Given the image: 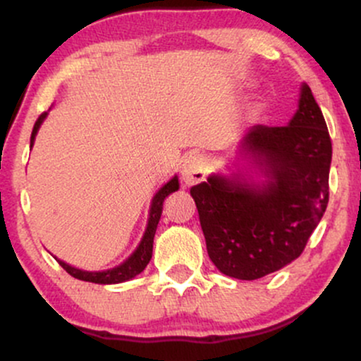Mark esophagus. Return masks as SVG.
Returning <instances> with one entry per match:
<instances>
[{"mask_svg": "<svg viewBox=\"0 0 361 361\" xmlns=\"http://www.w3.org/2000/svg\"><path fill=\"white\" fill-rule=\"evenodd\" d=\"M207 157L204 154H190L185 157L181 166V180L186 185H197L205 180L207 176Z\"/></svg>", "mask_w": 361, "mask_h": 361, "instance_id": "obj_1", "label": "esophagus"}]
</instances>
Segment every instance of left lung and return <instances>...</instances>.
Instances as JSON below:
<instances>
[{
    "mask_svg": "<svg viewBox=\"0 0 361 361\" xmlns=\"http://www.w3.org/2000/svg\"><path fill=\"white\" fill-rule=\"evenodd\" d=\"M243 147L264 183L214 175L190 193L212 263L227 276L256 280L299 258L329 202L333 144L309 86L288 126L252 127Z\"/></svg>",
    "mask_w": 361,
    "mask_h": 361,
    "instance_id": "1",
    "label": "left lung"
}]
</instances>
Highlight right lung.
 Masks as SVG:
<instances>
[{
  "label": "right lung",
  "mask_w": 361,
  "mask_h": 361,
  "mask_svg": "<svg viewBox=\"0 0 361 361\" xmlns=\"http://www.w3.org/2000/svg\"><path fill=\"white\" fill-rule=\"evenodd\" d=\"M45 115L47 114L44 111V114L37 118L34 130H32L30 146H34V139L37 135V130H39L40 123H42ZM178 188H180V183H178V178L175 176L171 181H168V183L156 193V197L152 198L151 212H149V221H147V229H146V233H144L142 241H140L137 250L132 252V255L128 256V258L123 261L120 267H115V268H111V270H106V271H82V270H78V268H74V267H69V264L64 263V261L57 259L59 261V264L69 273V275L74 276V279L85 280V281H93V283H102V285L120 283V281L134 279L135 275H139V273L147 267L149 261H151L152 243H154L157 222H159L161 214H163L164 198H166L168 195H171L173 192H176Z\"/></svg>",
  "instance_id": "1"
}]
</instances>
